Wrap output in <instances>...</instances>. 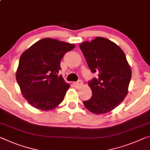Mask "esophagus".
<instances>
[{
    "label": "esophagus",
    "instance_id": "obj_1",
    "mask_svg": "<svg viewBox=\"0 0 150 150\" xmlns=\"http://www.w3.org/2000/svg\"><path fill=\"white\" fill-rule=\"evenodd\" d=\"M82 85H83V81L81 80H79L78 81L73 83V86H74L75 88H79L80 87H81Z\"/></svg>",
    "mask_w": 150,
    "mask_h": 150
}]
</instances>
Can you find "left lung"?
I'll use <instances>...</instances> for the list:
<instances>
[{
  "instance_id": "left-lung-1",
  "label": "left lung",
  "mask_w": 150,
  "mask_h": 150,
  "mask_svg": "<svg viewBox=\"0 0 150 150\" xmlns=\"http://www.w3.org/2000/svg\"><path fill=\"white\" fill-rule=\"evenodd\" d=\"M79 47L93 73H98L88 85L92 96L83 101L94 114L108 113L122 103L128 93L132 70L123 50L115 42L97 37L85 41Z\"/></svg>"
}]
</instances>
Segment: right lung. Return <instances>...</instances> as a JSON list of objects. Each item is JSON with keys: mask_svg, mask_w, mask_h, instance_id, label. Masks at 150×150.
<instances>
[{"mask_svg": "<svg viewBox=\"0 0 150 150\" xmlns=\"http://www.w3.org/2000/svg\"><path fill=\"white\" fill-rule=\"evenodd\" d=\"M75 47L73 44L45 38L21 54L16 81L23 97L33 108L50 111L63 101L70 85L58 75L60 63L64 54Z\"/></svg>", "mask_w": 150, "mask_h": 150, "instance_id": "add662e5", "label": "right lung"}]
</instances>
